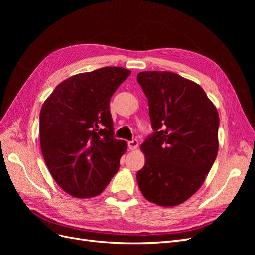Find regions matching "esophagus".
I'll use <instances>...</instances> for the list:
<instances>
[{
  "instance_id": "esophagus-1",
  "label": "esophagus",
  "mask_w": 255,
  "mask_h": 255,
  "mask_svg": "<svg viewBox=\"0 0 255 255\" xmlns=\"http://www.w3.org/2000/svg\"><path fill=\"white\" fill-rule=\"evenodd\" d=\"M128 149L129 150H135V149H137V146H138V140L137 139H133L132 141H128Z\"/></svg>"
}]
</instances>
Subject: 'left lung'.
Returning <instances> with one entry per match:
<instances>
[{"label":"left lung","mask_w":255,"mask_h":255,"mask_svg":"<svg viewBox=\"0 0 255 255\" xmlns=\"http://www.w3.org/2000/svg\"><path fill=\"white\" fill-rule=\"evenodd\" d=\"M137 81L154 129L140 145L145 160L138 186L148 201L176 206L202 186L217 156L218 112L197 83L176 73L144 71Z\"/></svg>","instance_id":"obj_1"}]
</instances>
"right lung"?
Masks as SVG:
<instances>
[{
	"instance_id": "right-lung-1",
	"label": "right lung",
	"mask_w": 255,
	"mask_h": 255,
	"mask_svg": "<svg viewBox=\"0 0 255 255\" xmlns=\"http://www.w3.org/2000/svg\"><path fill=\"white\" fill-rule=\"evenodd\" d=\"M130 74L104 67L70 76L40 111V146L51 175L75 198L99 196L119 170L127 142L114 138L110 101Z\"/></svg>"
}]
</instances>
